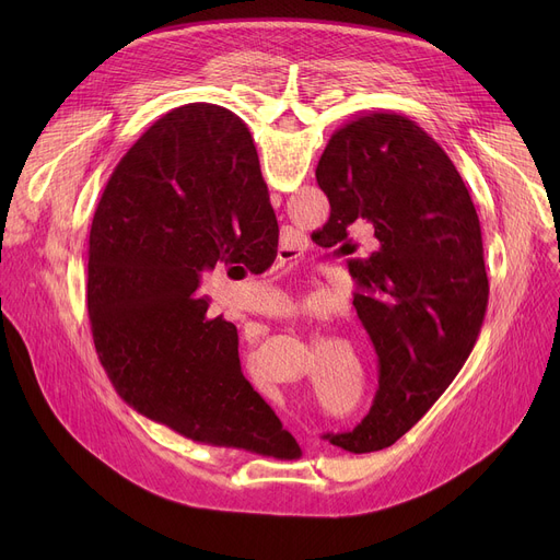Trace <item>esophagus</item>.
Masks as SVG:
<instances>
[{
	"label": "esophagus",
	"instance_id": "obj_1",
	"mask_svg": "<svg viewBox=\"0 0 560 560\" xmlns=\"http://www.w3.org/2000/svg\"><path fill=\"white\" fill-rule=\"evenodd\" d=\"M292 252L288 247H279V260H290Z\"/></svg>",
	"mask_w": 560,
	"mask_h": 560
}]
</instances>
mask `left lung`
I'll return each mask as SVG.
<instances>
[{
    "instance_id": "8db88e82",
    "label": "left lung",
    "mask_w": 560,
    "mask_h": 560,
    "mask_svg": "<svg viewBox=\"0 0 560 560\" xmlns=\"http://www.w3.org/2000/svg\"><path fill=\"white\" fill-rule=\"evenodd\" d=\"M331 215L313 241L349 258L354 308L378 357V390L354 431L327 433L354 454L395 445L445 393L472 351L488 306L479 215L452 159L397 113L359 115L315 170Z\"/></svg>"
}]
</instances>
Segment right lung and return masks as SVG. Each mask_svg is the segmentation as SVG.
<instances>
[{
    "instance_id": "1",
    "label": "right lung",
    "mask_w": 560,
    "mask_h": 560,
    "mask_svg": "<svg viewBox=\"0 0 560 560\" xmlns=\"http://www.w3.org/2000/svg\"><path fill=\"white\" fill-rule=\"evenodd\" d=\"M279 224L238 115L186 104L113 170L88 247V317L115 393L201 445L283 458L295 438L241 370L238 331L209 317L201 272L260 275ZM229 270V272H231Z\"/></svg>"
}]
</instances>
